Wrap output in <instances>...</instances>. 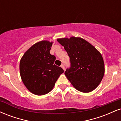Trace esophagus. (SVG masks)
<instances>
[{
    "label": "esophagus",
    "instance_id": "obj_1",
    "mask_svg": "<svg viewBox=\"0 0 121 121\" xmlns=\"http://www.w3.org/2000/svg\"><path fill=\"white\" fill-rule=\"evenodd\" d=\"M61 67L64 70H65V66H64V64H61Z\"/></svg>",
    "mask_w": 121,
    "mask_h": 121
}]
</instances>
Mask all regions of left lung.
Instances as JSON below:
<instances>
[{
  "label": "left lung",
  "instance_id": "1",
  "mask_svg": "<svg viewBox=\"0 0 121 121\" xmlns=\"http://www.w3.org/2000/svg\"><path fill=\"white\" fill-rule=\"evenodd\" d=\"M70 57V68L65 72L73 87L82 93H89L99 85L105 73L101 53L81 37L57 39Z\"/></svg>",
  "mask_w": 121,
  "mask_h": 121
}]
</instances>
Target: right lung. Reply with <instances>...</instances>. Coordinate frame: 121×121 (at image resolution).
Segmentation results:
<instances>
[{
  "instance_id": "1",
  "label": "right lung",
  "mask_w": 121,
  "mask_h": 121,
  "mask_svg": "<svg viewBox=\"0 0 121 121\" xmlns=\"http://www.w3.org/2000/svg\"><path fill=\"white\" fill-rule=\"evenodd\" d=\"M53 42L43 40L30 47L20 61V74L23 84L32 93L42 95L50 92L64 73L55 65L56 57L50 53Z\"/></svg>"
}]
</instances>
